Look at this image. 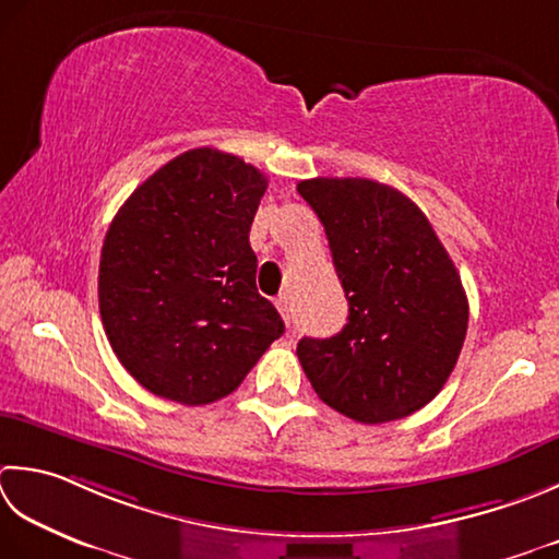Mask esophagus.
<instances>
[{
	"label": "esophagus",
	"mask_w": 559,
	"mask_h": 559,
	"mask_svg": "<svg viewBox=\"0 0 559 559\" xmlns=\"http://www.w3.org/2000/svg\"><path fill=\"white\" fill-rule=\"evenodd\" d=\"M276 308L281 312L283 320H286V324H290V305H288V295H278L276 298Z\"/></svg>",
	"instance_id": "1"
}]
</instances>
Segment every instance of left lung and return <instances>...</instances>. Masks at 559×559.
Here are the masks:
<instances>
[{
  "mask_svg": "<svg viewBox=\"0 0 559 559\" xmlns=\"http://www.w3.org/2000/svg\"><path fill=\"white\" fill-rule=\"evenodd\" d=\"M330 239L348 322L302 336L298 358L324 404L360 424L404 419L453 373L467 334V295L417 203L370 179L298 183Z\"/></svg>",
  "mask_w": 559,
  "mask_h": 559,
  "instance_id": "8db88e82",
  "label": "left lung"
}]
</instances>
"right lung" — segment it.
<instances>
[{
  "instance_id": "add662e5",
  "label": "right lung",
  "mask_w": 559,
  "mask_h": 559,
  "mask_svg": "<svg viewBox=\"0 0 559 559\" xmlns=\"http://www.w3.org/2000/svg\"><path fill=\"white\" fill-rule=\"evenodd\" d=\"M266 177L213 147L142 181L108 227L98 310L120 364L152 395L186 407L239 388L286 330L257 290L249 247Z\"/></svg>"
}]
</instances>
